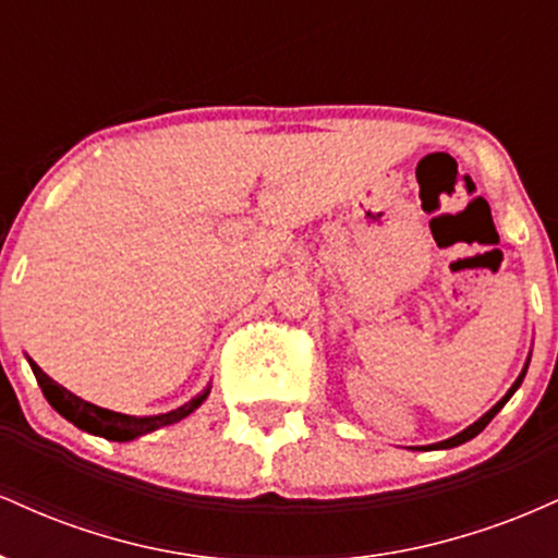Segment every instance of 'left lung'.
<instances>
[{
	"instance_id": "obj_1",
	"label": "left lung",
	"mask_w": 558,
	"mask_h": 558,
	"mask_svg": "<svg viewBox=\"0 0 558 558\" xmlns=\"http://www.w3.org/2000/svg\"><path fill=\"white\" fill-rule=\"evenodd\" d=\"M522 377H524V373H522L520 377H517V383H514V386L509 388V393H506L504 399L498 401L496 407H493L488 414H483V417H480V420L475 422V425H470V427H466V430H462V433H459V435H453V438H448V440H440V444H433V446H427V448H430V451H433V448H453V446H462V444H466V440H472V438H475L477 433H483V430H485V425H488V422H490L493 417H496L498 412H501V409H504V403L511 399V393H514V390L520 388Z\"/></svg>"
}]
</instances>
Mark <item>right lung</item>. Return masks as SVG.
<instances>
[{
    "instance_id": "1",
    "label": "right lung",
    "mask_w": 558,
    "mask_h": 558,
    "mask_svg": "<svg viewBox=\"0 0 558 558\" xmlns=\"http://www.w3.org/2000/svg\"><path fill=\"white\" fill-rule=\"evenodd\" d=\"M31 362V360H28ZM31 369H34L38 386H41V393L47 396V401L52 403L54 412H60L68 422H73L75 427L81 430L101 435L107 440H118V444H125V440L138 438V435H146L162 425H172V422H181L183 417H189L194 409L202 407V401L207 399L209 388L204 393H198L196 399H191L183 407L172 409L168 414H157V417H131V414H120V412H110V409H101L96 403H88L78 399L75 393H70L68 388H62L60 383H54L52 377L44 373L36 362H31Z\"/></svg>"
}]
</instances>
